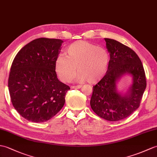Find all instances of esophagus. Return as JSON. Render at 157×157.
<instances>
[{"label": "esophagus", "instance_id": "1", "mask_svg": "<svg viewBox=\"0 0 157 157\" xmlns=\"http://www.w3.org/2000/svg\"><path fill=\"white\" fill-rule=\"evenodd\" d=\"M82 86L81 85H78V86H73L71 87V89H79V88H81Z\"/></svg>", "mask_w": 157, "mask_h": 157}]
</instances>
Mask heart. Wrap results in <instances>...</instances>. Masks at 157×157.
Here are the masks:
<instances>
[{"instance_id":"b5f03b06","label":"heart","mask_w":157,"mask_h":157,"mask_svg":"<svg viewBox=\"0 0 157 157\" xmlns=\"http://www.w3.org/2000/svg\"><path fill=\"white\" fill-rule=\"evenodd\" d=\"M66 57L60 56L55 62L58 77L64 82H70L76 73L77 79L94 83L102 78L107 71L109 56L106 50L85 41H77L67 47Z\"/></svg>"}]
</instances>
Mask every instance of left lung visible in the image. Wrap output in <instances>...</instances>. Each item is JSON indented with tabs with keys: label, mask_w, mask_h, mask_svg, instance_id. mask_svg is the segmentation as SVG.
<instances>
[{
	"label": "left lung",
	"mask_w": 157,
	"mask_h": 157,
	"mask_svg": "<svg viewBox=\"0 0 157 157\" xmlns=\"http://www.w3.org/2000/svg\"><path fill=\"white\" fill-rule=\"evenodd\" d=\"M110 53L108 70L93 87L90 105L93 111L108 121H118L139 107L147 86L143 65L134 51L116 40L105 38ZM125 74L133 76V84L124 95L119 93L116 83Z\"/></svg>",
	"instance_id": "left-lung-1"
}]
</instances>
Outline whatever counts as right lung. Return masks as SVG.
<instances>
[{"label": "right lung", "instance_id": "1", "mask_svg": "<svg viewBox=\"0 0 157 157\" xmlns=\"http://www.w3.org/2000/svg\"><path fill=\"white\" fill-rule=\"evenodd\" d=\"M63 41L39 38L29 43L14 57L9 90L14 109L24 118L44 122L59 112L70 87L57 78L55 62Z\"/></svg>", "mask_w": 157, "mask_h": 157}]
</instances>
